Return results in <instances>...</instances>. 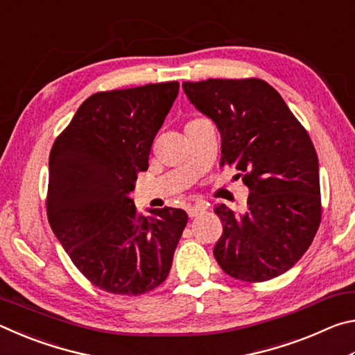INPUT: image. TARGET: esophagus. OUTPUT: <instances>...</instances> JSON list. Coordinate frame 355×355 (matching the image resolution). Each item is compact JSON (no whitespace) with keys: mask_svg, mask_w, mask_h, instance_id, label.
<instances>
[{"mask_svg":"<svg viewBox=\"0 0 355 355\" xmlns=\"http://www.w3.org/2000/svg\"><path fill=\"white\" fill-rule=\"evenodd\" d=\"M186 211H188L189 218H197V216H199L200 213L205 211V205H203V203H200V202H197V203H194V205H188Z\"/></svg>","mask_w":355,"mask_h":355,"instance_id":"obj_1","label":"esophagus"}]
</instances>
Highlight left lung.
Instances as JSON below:
<instances>
[{
    "mask_svg": "<svg viewBox=\"0 0 355 355\" xmlns=\"http://www.w3.org/2000/svg\"><path fill=\"white\" fill-rule=\"evenodd\" d=\"M197 111L220 133V164L243 177L248 209L220 203L214 258L222 271L243 282L286 272L310 248L321 222L320 167L313 142L280 94L266 81L207 80L183 83Z\"/></svg>",
    "mask_w": 355,
    "mask_h": 355,
    "instance_id": "obj_1",
    "label": "left lung"
}]
</instances>
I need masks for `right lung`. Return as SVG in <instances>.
<instances>
[{
    "instance_id": "1",
    "label": "right lung",
    "mask_w": 355,
    "mask_h": 355,
    "mask_svg": "<svg viewBox=\"0 0 355 355\" xmlns=\"http://www.w3.org/2000/svg\"><path fill=\"white\" fill-rule=\"evenodd\" d=\"M178 87L94 94L53 144L48 222L80 272L107 293L137 296L163 284L188 224L183 209L141 216L130 199Z\"/></svg>"
}]
</instances>
